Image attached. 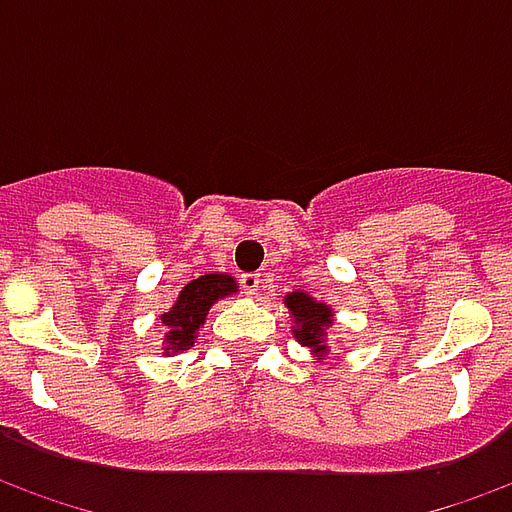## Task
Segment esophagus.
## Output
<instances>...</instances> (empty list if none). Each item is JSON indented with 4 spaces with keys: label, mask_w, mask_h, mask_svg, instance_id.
I'll return each instance as SVG.
<instances>
[{
    "label": "esophagus",
    "mask_w": 512,
    "mask_h": 512,
    "mask_svg": "<svg viewBox=\"0 0 512 512\" xmlns=\"http://www.w3.org/2000/svg\"><path fill=\"white\" fill-rule=\"evenodd\" d=\"M260 274L255 271H249V274H241V290H244L246 296H257V290H260Z\"/></svg>",
    "instance_id": "34e87169"
}]
</instances>
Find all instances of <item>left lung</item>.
I'll return each mask as SVG.
<instances>
[{
	"label": "left lung",
	"instance_id": "8db88e82",
	"mask_svg": "<svg viewBox=\"0 0 512 512\" xmlns=\"http://www.w3.org/2000/svg\"><path fill=\"white\" fill-rule=\"evenodd\" d=\"M285 304H288L290 318H293V334H296V340L301 345H307L312 348V354L323 356L329 351V345H326V329L332 326V307L329 304H321V301H315L307 293H288L285 296Z\"/></svg>",
	"mask_w": 512,
	"mask_h": 512
}]
</instances>
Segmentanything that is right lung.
<instances>
[{
  "label": "right lung",
  "mask_w": 512,
  "mask_h": 512,
  "mask_svg": "<svg viewBox=\"0 0 512 512\" xmlns=\"http://www.w3.org/2000/svg\"><path fill=\"white\" fill-rule=\"evenodd\" d=\"M235 279L230 274H205L200 279H191L186 288L180 290L178 301L172 310L161 315L164 323V354H180L189 351L197 332L205 323V315L213 304L224 296L235 293Z\"/></svg>",
  "instance_id": "1"
}]
</instances>
